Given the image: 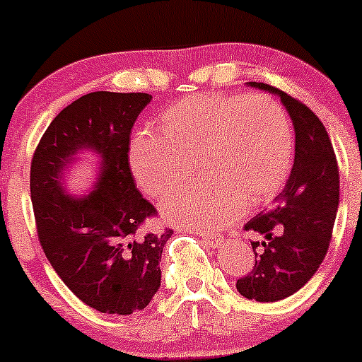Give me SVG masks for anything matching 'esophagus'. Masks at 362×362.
<instances>
[{
  "mask_svg": "<svg viewBox=\"0 0 362 362\" xmlns=\"http://www.w3.org/2000/svg\"><path fill=\"white\" fill-rule=\"evenodd\" d=\"M194 235L202 236L204 242L208 243L210 247H214V249H217V247H221L222 243H224V238L222 236H217V235H208V233H202V231H196Z\"/></svg>",
  "mask_w": 362,
  "mask_h": 362,
  "instance_id": "obj_1",
  "label": "esophagus"
}]
</instances>
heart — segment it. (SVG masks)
I'll use <instances>...</instances> for the list:
<instances>
[{"instance_id": "heart-1", "label": "heart", "mask_w": 362, "mask_h": 362, "mask_svg": "<svg viewBox=\"0 0 362 362\" xmlns=\"http://www.w3.org/2000/svg\"><path fill=\"white\" fill-rule=\"evenodd\" d=\"M294 158L289 115L264 94H198L163 115L160 134L131 140L129 166L140 187L160 198L180 185L191 164L202 182L160 203L166 221L215 231L235 222L243 206H259L282 189Z\"/></svg>"}]
</instances>
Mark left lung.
Instances as JSON below:
<instances>
[{
  "label": "left lung",
  "instance_id": "8db88e82",
  "mask_svg": "<svg viewBox=\"0 0 362 362\" xmlns=\"http://www.w3.org/2000/svg\"><path fill=\"white\" fill-rule=\"evenodd\" d=\"M247 86L280 98L296 136L286 187L266 214L245 224L247 231L262 236V242H252L255 264L236 282L247 299L273 303L298 293L326 257L339 204V171L329 134L315 113L268 83Z\"/></svg>",
  "mask_w": 362,
  "mask_h": 362
}]
</instances>
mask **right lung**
Listing matches in <instances>:
<instances>
[{"label":"right lung","instance_id":"add662e5","mask_svg":"<svg viewBox=\"0 0 362 362\" xmlns=\"http://www.w3.org/2000/svg\"><path fill=\"white\" fill-rule=\"evenodd\" d=\"M145 93L86 94L43 133L31 163V202L42 249L80 301L101 313L144 310L160 287V254L173 231L138 235L156 214L129 168V134L151 103ZM98 158L89 195L73 197L66 177L78 154Z\"/></svg>","mask_w":362,"mask_h":362}]
</instances>
